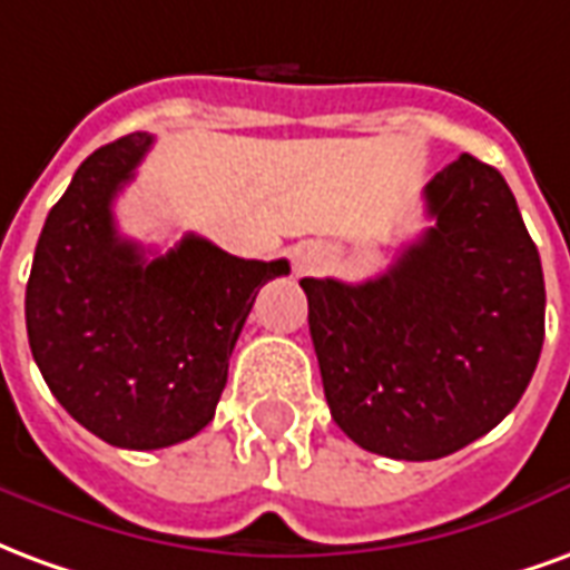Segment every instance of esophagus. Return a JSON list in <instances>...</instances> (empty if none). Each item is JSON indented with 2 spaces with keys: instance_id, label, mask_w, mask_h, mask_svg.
Masks as SVG:
<instances>
[{
  "instance_id": "1",
  "label": "esophagus",
  "mask_w": 570,
  "mask_h": 570,
  "mask_svg": "<svg viewBox=\"0 0 570 570\" xmlns=\"http://www.w3.org/2000/svg\"><path fill=\"white\" fill-rule=\"evenodd\" d=\"M323 265V249L317 244H298L293 249V272L296 274H311L314 268Z\"/></svg>"
}]
</instances>
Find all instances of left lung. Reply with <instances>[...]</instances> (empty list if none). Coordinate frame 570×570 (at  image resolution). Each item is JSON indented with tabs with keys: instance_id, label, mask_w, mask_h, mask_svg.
Here are the masks:
<instances>
[{
	"instance_id": "left-lung-1",
	"label": "left lung",
	"mask_w": 570,
	"mask_h": 570,
	"mask_svg": "<svg viewBox=\"0 0 570 570\" xmlns=\"http://www.w3.org/2000/svg\"><path fill=\"white\" fill-rule=\"evenodd\" d=\"M428 232L363 284L302 277L333 421L366 452L436 461L498 428L543 347V268L507 179L461 155Z\"/></svg>"
}]
</instances>
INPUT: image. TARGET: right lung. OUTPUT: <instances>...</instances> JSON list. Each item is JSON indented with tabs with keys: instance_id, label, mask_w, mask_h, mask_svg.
I'll return each mask as SVG.
<instances>
[{
	"instance_id": "add662e5",
	"label": "right lung",
	"mask_w": 570,
	"mask_h": 570,
	"mask_svg": "<svg viewBox=\"0 0 570 570\" xmlns=\"http://www.w3.org/2000/svg\"><path fill=\"white\" fill-rule=\"evenodd\" d=\"M151 146L128 134L88 155L32 256L27 335L57 403L118 449H164L207 428L259 286L289 262L237 259L186 235L164 256L118 235L112 200Z\"/></svg>"
}]
</instances>
